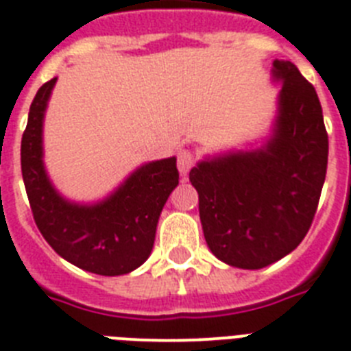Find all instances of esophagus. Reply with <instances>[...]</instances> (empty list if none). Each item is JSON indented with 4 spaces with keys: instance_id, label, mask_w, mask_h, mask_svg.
<instances>
[{
    "instance_id": "obj_1",
    "label": "esophagus",
    "mask_w": 351,
    "mask_h": 351,
    "mask_svg": "<svg viewBox=\"0 0 351 351\" xmlns=\"http://www.w3.org/2000/svg\"><path fill=\"white\" fill-rule=\"evenodd\" d=\"M193 166H194V155L189 152V149H182V152L178 153V171H180V175H187Z\"/></svg>"
}]
</instances>
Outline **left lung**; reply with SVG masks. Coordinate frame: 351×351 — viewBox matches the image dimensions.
<instances>
[{
	"label": "left lung",
	"instance_id": "1",
	"mask_svg": "<svg viewBox=\"0 0 351 351\" xmlns=\"http://www.w3.org/2000/svg\"><path fill=\"white\" fill-rule=\"evenodd\" d=\"M282 89L271 134L258 148L199 160L189 180L210 252L228 266L261 269L289 255L316 214L328 135L316 89L289 60H275Z\"/></svg>",
	"mask_w": 351,
	"mask_h": 351
}]
</instances>
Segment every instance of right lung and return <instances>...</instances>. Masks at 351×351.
<instances>
[{
  "label": "right lung",
  "instance_id": "add662e5",
  "mask_svg": "<svg viewBox=\"0 0 351 351\" xmlns=\"http://www.w3.org/2000/svg\"><path fill=\"white\" fill-rule=\"evenodd\" d=\"M55 84L51 78L37 90L21 141V171L34 219L49 246L76 267L126 275L152 253L160 212L178 185L176 158L146 162L101 202L64 198L44 167V114Z\"/></svg>",
  "mask_w": 351,
  "mask_h": 351
}]
</instances>
